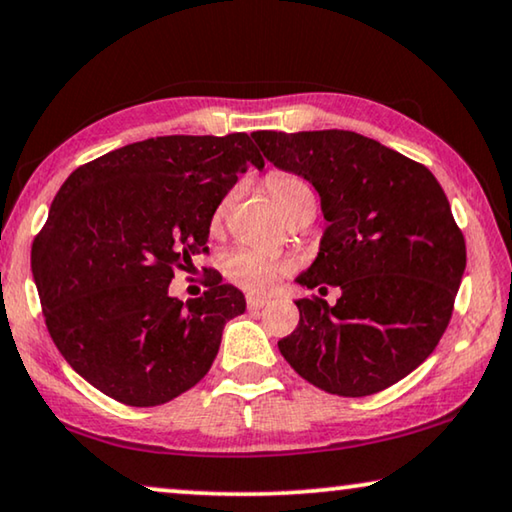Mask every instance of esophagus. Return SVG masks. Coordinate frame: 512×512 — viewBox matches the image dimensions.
Segmentation results:
<instances>
[{
  "instance_id": "34e87169",
  "label": "esophagus",
  "mask_w": 512,
  "mask_h": 512,
  "mask_svg": "<svg viewBox=\"0 0 512 512\" xmlns=\"http://www.w3.org/2000/svg\"><path fill=\"white\" fill-rule=\"evenodd\" d=\"M268 305V298H258V295H249L247 298V309L249 311H258Z\"/></svg>"
}]
</instances>
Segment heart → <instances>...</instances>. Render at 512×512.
<instances>
[{
	"mask_svg": "<svg viewBox=\"0 0 512 512\" xmlns=\"http://www.w3.org/2000/svg\"><path fill=\"white\" fill-rule=\"evenodd\" d=\"M265 184H268L272 201L277 203L279 212L284 214V217H288L293 210H298L300 205L316 203L314 191H311L309 184L305 180H300L298 175L270 173L265 177ZM224 210H226V201L214 210V217H212L214 224H219L221 217H224ZM284 270H286L284 261L254 249H235L233 254H228L224 261L226 279L233 281L235 286H240L249 293L268 291Z\"/></svg>",
	"mask_w": 512,
	"mask_h": 512,
	"instance_id": "1",
	"label": "heart"
}]
</instances>
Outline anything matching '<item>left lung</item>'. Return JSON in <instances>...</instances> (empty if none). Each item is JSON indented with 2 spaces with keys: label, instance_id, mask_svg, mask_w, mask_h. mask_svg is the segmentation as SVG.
<instances>
[{
  "label": "left lung",
  "instance_id": "8db88e82",
  "mask_svg": "<svg viewBox=\"0 0 512 512\" xmlns=\"http://www.w3.org/2000/svg\"><path fill=\"white\" fill-rule=\"evenodd\" d=\"M263 157L318 191L325 226L298 284L339 286L337 305L295 300L279 351L302 379L342 397L390 388L434 351L453 314L466 244L429 170L355 131H254Z\"/></svg>",
  "mask_w": 512,
  "mask_h": 512
}]
</instances>
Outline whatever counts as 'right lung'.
<instances>
[{
	"mask_svg": "<svg viewBox=\"0 0 512 512\" xmlns=\"http://www.w3.org/2000/svg\"><path fill=\"white\" fill-rule=\"evenodd\" d=\"M247 166H265L247 133L159 136L76 168L57 191L32 274L59 353L103 395L159 406L210 372L244 295L221 277L187 302L168 286L207 251L214 210Z\"/></svg>",
	"mask_w": 512,
	"mask_h": 512,
	"instance_id": "right-lung-1",
	"label": "right lung"
}]
</instances>
